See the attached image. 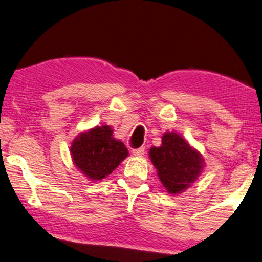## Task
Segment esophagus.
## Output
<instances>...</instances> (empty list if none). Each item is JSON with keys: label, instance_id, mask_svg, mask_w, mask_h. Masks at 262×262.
I'll return each mask as SVG.
<instances>
[{"label": "esophagus", "instance_id": "1", "mask_svg": "<svg viewBox=\"0 0 262 262\" xmlns=\"http://www.w3.org/2000/svg\"><path fill=\"white\" fill-rule=\"evenodd\" d=\"M133 155L134 156H139V157H142L144 155V148L141 147L138 149H133Z\"/></svg>", "mask_w": 262, "mask_h": 262}]
</instances>
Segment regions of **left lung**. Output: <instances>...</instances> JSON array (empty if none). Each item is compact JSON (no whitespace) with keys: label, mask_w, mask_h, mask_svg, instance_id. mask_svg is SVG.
Masks as SVG:
<instances>
[{"label":"left lung","mask_w":262,"mask_h":262,"mask_svg":"<svg viewBox=\"0 0 262 262\" xmlns=\"http://www.w3.org/2000/svg\"><path fill=\"white\" fill-rule=\"evenodd\" d=\"M149 157L162 184L171 194L183 192L204 168L202 154L173 132L164 133L161 147H151Z\"/></svg>","instance_id":"obj_1"}]
</instances>
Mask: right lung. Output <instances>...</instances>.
<instances>
[{
  "label": "right lung",
  "mask_w": 262,
  "mask_h": 262,
  "mask_svg": "<svg viewBox=\"0 0 262 262\" xmlns=\"http://www.w3.org/2000/svg\"><path fill=\"white\" fill-rule=\"evenodd\" d=\"M70 151L74 165L91 181L111 175L128 156L127 148L113 138L110 126H97L80 133L73 140Z\"/></svg>",
  "instance_id": "add662e5"
}]
</instances>
